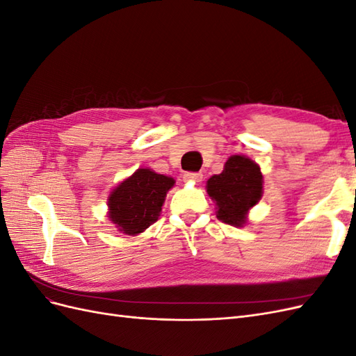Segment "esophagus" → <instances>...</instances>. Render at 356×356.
Returning <instances> with one entry per match:
<instances>
[{"label":"esophagus","mask_w":356,"mask_h":356,"mask_svg":"<svg viewBox=\"0 0 356 356\" xmlns=\"http://www.w3.org/2000/svg\"><path fill=\"white\" fill-rule=\"evenodd\" d=\"M184 181L187 182H193V184H197V182H200L203 179V175L200 174V172H187V174H184Z\"/></svg>","instance_id":"1"}]
</instances>
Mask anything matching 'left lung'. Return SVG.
Segmentation results:
<instances>
[{"instance_id":"obj_1","label":"left lung","mask_w":356,"mask_h":356,"mask_svg":"<svg viewBox=\"0 0 356 356\" xmlns=\"http://www.w3.org/2000/svg\"><path fill=\"white\" fill-rule=\"evenodd\" d=\"M209 197L217 204V218L234 227H243L248 211L263 196L260 166L245 156L234 154L225 161L221 174L207 182Z\"/></svg>"}]
</instances>
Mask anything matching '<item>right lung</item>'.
Returning a JSON list of instances; mask_svg holds the SVG:
<instances>
[{
  "label": "right lung",
  "mask_w": 356,
  "mask_h": 356,
  "mask_svg": "<svg viewBox=\"0 0 356 356\" xmlns=\"http://www.w3.org/2000/svg\"><path fill=\"white\" fill-rule=\"evenodd\" d=\"M175 179L141 168L122 181L108 197V218L118 232L129 236L143 233L159 220L166 193Z\"/></svg>",
  "instance_id": "right-lung-1"
}]
</instances>
